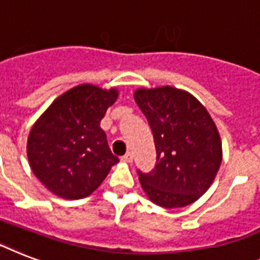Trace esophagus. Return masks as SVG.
I'll list each match as a JSON object with an SVG mask.
<instances>
[{"label": "esophagus", "instance_id": "34e87169", "mask_svg": "<svg viewBox=\"0 0 260 260\" xmlns=\"http://www.w3.org/2000/svg\"><path fill=\"white\" fill-rule=\"evenodd\" d=\"M122 160L126 163H132V160H134V155L131 154V152H126V154L122 156Z\"/></svg>", "mask_w": 260, "mask_h": 260}]
</instances>
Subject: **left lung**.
<instances>
[{
  "label": "left lung",
  "mask_w": 260,
  "mask_h": 260,
  "mask_svg": "<svg viewBox=\"0 0 260 260\" xmlns=\"http://www.w3.org/2000/svg\"><path fill=\"white\" fill-rule=\"evenodd\" d=\"M135 101L154 135L156 165L138 171L147 197L163 208L193 204L213 183L222 159L216 124L197 98L171 86L138 89Z\"/></svg>",
  "instance_id": "left-lung-1"
}]
</instances>
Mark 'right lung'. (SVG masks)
Wrapping results in <instances>:
<instances>
[{"instance_id": "add662e5", "label": "right lung", "mask_w": 260, "mask_h": 260, "mask_svg": "<svg viewBox=\"0 0 260 260\" xmlns=\"http://www.w3.org/2000/svg\"><path fill=\"white\" fill-rule=\"evenodd\" d=\"M117 95V89L79 85L56 98L35 122L26 155L50 191L66 200L87 197L118 162L100 126Z\"/></svg>"}]
</instances>
